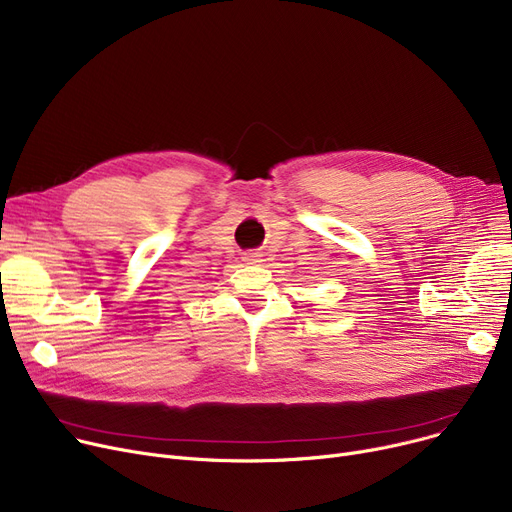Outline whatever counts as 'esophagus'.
Here are the masks:
<instances>
[{
	"label": "esophagus",
	"instance_id": "1",
	"mask_svg": "<svg viewBox=\"0 0 512 512\" xmlns=\"http://www.w3.org/2000/svg\"><path fill=\"white\" fill-rule=\"evenodd\" d=\"M261 257H263V255L257 253V251H247V253H245V261H247V263H261V261H263Z\"/></svg>",
	"mask_w": 512,
	"mask_h": 512
}]
</instances>
